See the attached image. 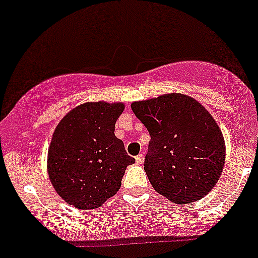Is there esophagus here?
Segmentation results:
<instances>
[{"label":"esophagus","instance_id":"34e87169","mask_svg":"<svg viewBox=\"0 0 258 258\" xmlns=\"http://www.w3.org/2000/svg\"><path fill=\"white\" fill-rule=\"evenodd\" d=\"M143 161H144V156H143V154H138V156L136 157L137 164H142V163H143Z\"/></svg>","mask_w":258,"mask_h":258}]
</instances>
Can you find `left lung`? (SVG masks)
<instances>
[{"instance_id":"8db88e82","label":"left lung","mask_w":258,"mask_h":258,"mask_svg":"<svg viewBox=\"0 0 258 258\" xmlns=\"http://www.w3.org/2000/svg\"><path fill=\"white\" fill-rule=\"evenodd\" d=\"M132 110L151 134L144 171L154 190L175 204L207 196L225 162L224 137L212 114L176 92L134 101Z\"/></svg>"}]
</instances>
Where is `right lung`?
<instances>
[{
    "label": "right lung",
    "mask_w": 258,
    "mask_h": 258,
    "mask_svg": "<svg viewBox=\"0 0 258 258\" xmlns=\"http://www.w3.org/2000/svg\"><path fill=\"white\" fill-rule=\"evenodd\" d=\"M122 102H85L58 122L48 149L49 180L58 195L76 209H96L114 196L136 159L115 137Z\"/></svg>",
    "instance_id": "right-lung-1"
}]
</instances>
